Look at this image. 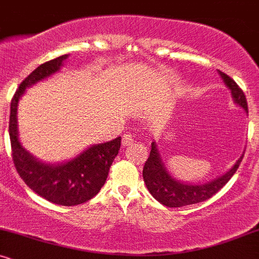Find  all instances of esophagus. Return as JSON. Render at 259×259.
Returning a JSON list of instances; mask_svg holds the SVG:
<instances>
[{"label": "esophagus", "mask_w": 259, "mask_h": 259, "mask_svg": "<svg viewBox=\"0 0 259 259\" xmlns=\"http://www.w3.org/2000/svg\"><path fill=\"white\" fill-rule=\"evenodd\" d=\"M134 144V136L130 133H126L123 135V140H121V145L123 147L130 146V145Z\"/></svg>", "instance_id": "34e87169"}]
</instances>
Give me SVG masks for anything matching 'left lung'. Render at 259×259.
Returning a JSON list of instances; mask_svg holds the SVG:
<instances>
[{
  "label": "left lung",
  "instance_id": "left-lung-1",
  "mask_svg": "<svg viewBox=\"0 0 259 259\" xmlns=\"http://www.w3.org/2000/svg\"><path fill=\"white\" fill-rule=\"evenodd\" d=\"M218 72L221 74L223 80H224L225 85L230 89L235 103L242 107L245 109V112L248 113L247 101H246L245 94L240 89V86L225 73L221 72V70H218ZM242 158L243 154L237 159L234 167L228 173L217 178L214 180L209 181V183L198 184V185H195V184H185L174 179L168 173L164 164H163L162 158H160L158 150H157V145L152 142L150 156H148L146 163L144 165V170H142V177H144V181L146 184L150 194L159 203L170 208L184 207L189 206V204H195L198 203V202L206 201L208 198L212 197L213 195H215L231 179V177H233L235 171L239 168L240 163L242 162Z\"/></svg>",
  "mask_w": 259,
  "mask_h": 259
}]
</instances>
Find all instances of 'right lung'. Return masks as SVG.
<instances>
[{"label": "right lung", "mask_w": 259, "mask_h": 259, "mask_svg": "<svg viewBox=\"0 0 259 259\" xmlns=\"http://www.w3.org/2000/svg\"><path fill=\"white\" fill-rule=\"evenodd\" d=\"M68 55L38 65L17 89L11 101L10 139L18 174L35 194L61 206H76L91 200L105 185L109 168L120 148L121 138L91 146L76 158L59 165L44 164L26 152L18 140L17 107L25 89L58 72Z\"/></svg>", "instance_id": "1"}]
</instances>
